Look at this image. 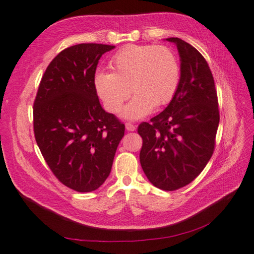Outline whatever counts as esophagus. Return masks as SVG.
Listing matches in <instances>:
<instances>
[{"label":"esophagus","instance_id":"obj_1","mask_svg":"<svg viewBox=\"0 0 254 254\" xmlns=\"http://www.w3.org/2000/svg\"><path fill=\"white\" fill-rule=\"evenodd\" d=\"M126 128H127V131H135L136 127L134 126V124L130 123V122H127V123H126Z\"/></svg>","mask_w":254,"mask_h":254}]
</instances>
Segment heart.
Listing matches in <instances>:
<instances>
[{
	"instance_id": "obj_1",
	"label": "heart",
	"mask_w": 254,
	"mask_h": 254,
	"mask_svg": "<svg viewBox=\"0 0 254 254\" xmlns=\"http://www.w3.org/2000/svg\"><path fill=\"white\" fill-rule=\"evenodd\" d=\"M110 69L111 73L100 71L94 77L98 96L109 112L117 113L131 91L134 98L122 113L131 120L167 104L180 83V64L165 46L131 45L114 55Z\"/></svg>"
}]
</instances>
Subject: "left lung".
Segmentation results:
<instances>
[{"label": "left lung", "instance_id": "left-lung-1", "mask_svg": "<svg viewBox=\"0 0 254 254\" xmlns=\"http://www.w3.org/2000/svg\"><path fill=\"white\" fill-rule=\"evenodd\" d=\"M181 78L165 110L143 122L140 162L147 180L163 190L188 185L202 172L215 148L219 126L218 98L210 68L202 55L177 37Z\"/></svg>", "mask_w": 254, "mask_h": 254}]
</instances>
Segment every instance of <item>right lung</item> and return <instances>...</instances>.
Returning a JSON list of instances; mask_svg holds the SVG:
<instances>
[{"label":"right lung","instance_id":"1","mask_svg":"<svg viewBox=\"0 0 254 254\" xmlns=\"http://www.w3.org/2000/svg\"><path fill=\"white\" fill-rule=\"evenodd\" d=\"M114 46L78 44L45 71L34 101V133L58 181L79 192L98 190L110 175L124 124L102 109L94 87L99 59Z\"/></svg>","mask_w":254,"mask_h":254}]
</instances>
